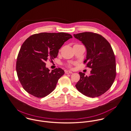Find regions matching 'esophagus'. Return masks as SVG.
I'll return each mask as SVG.
<instances>
[{"label": "esophagus", "instance_id": "esophagus-1", "mask_svg": "<svg viewBox=\"0 0 131 131\" xmlns=\"http://www.w3.org/2000/svg\"><path fill=\"white\" fill-rule=\"evenodd\" d=\"M65 73L66 74H71L72 73V72L69 70H67V71H65Z\"/></svg>", "mask_w": 131, "mask_h": 131}]
</instances>
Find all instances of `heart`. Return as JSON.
<instances>
[{"label": "heart", "mask_w": 131, "mask_h": 131, "mask_svg": "<svg viewBox=\"0 0 131 131\" xmlns=\"http://www.w3.org/2000/svg\"><path fill=\"white\" fill-rule=\"evenodd\" d=\"M68 66L69 67H71V65H70V64H69V65H68Z\"/></svg>", "instance_id": "heart-1"}]
</instances>
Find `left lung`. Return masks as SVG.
<instances>
[{
  "label": "left lung",
  "mask_w": 131,
  "mask_h": 131,
  "mask_svg": "<svg viewBox=\"0 0 131 131\" xmlns=\"http://www.w3.org/2000/svg\"><path fill=\"white\" fill-rule=\"evenodd\" d=\"M85 46L86 57L83 63L92 68L91 74L79 72L80 79L75 85L79 92L94 98L107 91L116 77L115 58L109 42L102 35L91 32L73 35Z\"/></svg>",
  "instance_id": "left-lung-1"
}]
</instances>
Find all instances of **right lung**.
<instances>
[{"label":"right lung","instance_id":"obj_1","mask_svg":"<svg viewBox=\"0 0 131 131\" xmlns=\"http://www.w3.org/2000/svg\"><path fill=\"white\" fill-rule=\"evenodd\" d=\"M72 38L64 32H43L30 36L24 42L18 55L16 71L27 92L43 98L54 90L64 71L58 68L50 72L46 62L56 58L64 42Z\"/></svg>","mask_w":131,"mask_h":131}]
</instances>
